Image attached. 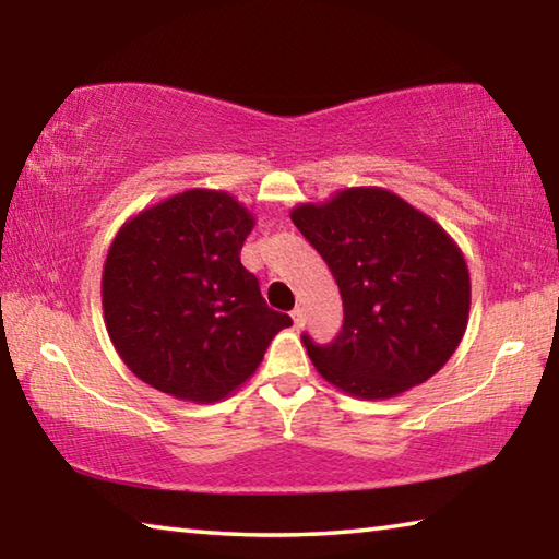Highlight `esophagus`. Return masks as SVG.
<instances>
[{"mask_svg":"<svg viewBox=\"0 0 559 559\" xmlns=\"http://www.w3.org/2000/svg\"><path fill=\"white\" fill-rule=\"evenodd\" d=\"M290 318H293V325H296V328H302V323H306V313H302V308H293Z\"/></svg>","mask_w":559,"mask_h":559,"instance_id":"1","label":"esophagus"}]
</instances>
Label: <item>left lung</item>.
<instances>
[{
  "label": "left lung",
  "instance_id": "8db88e82",
  "mask_svg": "<svg viewBox=\"0 0 559 559\" xmlns=\"http://www.w3.org/2000/svg\"><path fill=\"white\" fill-rule=\"evenodd\" d=\"M293 224L323 257L343 296L328 345L302 335L316 370L359 400H390L437 374L468 323L463 253L427 214L382 187H349L300 204Z\"/></svg>",
  "mask_w": 559,
  "mask_h": 559
}]
</instances>
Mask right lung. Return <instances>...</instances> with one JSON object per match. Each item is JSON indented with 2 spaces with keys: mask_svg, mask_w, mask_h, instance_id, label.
I'll list each match as a JSON object with an SVG mask.
<instances>
[{
  "mask_svg": "<svg viewBox=\"0 0 559 559\" xmlns=\"http://www.w3.org/2000/svg\"><path fill=\"white\" fill-rule=\"evenodd\" d=\"M253 214L216 189H187L122 224L103 266V316L128 370L194 404L229 396L293 325L241 266Z\"/></svg>",
  "mask_w": 559,
  "mask_h": 559,
  "instance_id": "add662e5",
  "label": "right lung"
}]
</instances>
